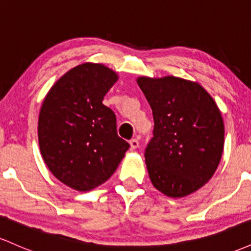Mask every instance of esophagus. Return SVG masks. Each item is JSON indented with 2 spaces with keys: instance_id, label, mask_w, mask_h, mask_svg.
I'll return each mask as SVG.
<instances>
[{
  "instance_id": "1",
  "label": "esophagus",
  "mask_w": 251,
  "mask_h": 251,
  "mask_svg": "<svg viewBox=\"0 0 251 251\" xmlns=\"http://www.w3.org/2000/svg\"><path fill=\"white\" fill-rule=\"evenodd\" d=\"M129 145H131L132 150H135L139 148V140L138 139H131L129 140Z\"/></svg>"
}]
</instances>
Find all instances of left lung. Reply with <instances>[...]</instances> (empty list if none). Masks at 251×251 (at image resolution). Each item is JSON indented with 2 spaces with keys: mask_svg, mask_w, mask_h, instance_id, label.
Here are the masks:
<instances>
[{
  "mask_svg": "<svg viewBox=\"0 0 251 251\" xmlns=\"http://www.w3.org/2000/svg\"><path fill=\"white\" fill-rule=\"evenodd\" d=\"M152 108L153 138L145 151L152 184L181 198L211 179L224 148V123L212 97L196 81L177 76H139Z\"/></svg>",
  "mask_w": 251,
  "mask_h": 251,
  "instance_id": "1",
  "label": "left lung"
}]
</instances>
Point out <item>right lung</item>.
Masks as SVG:
<instances>
[{
  "instance_id": "add662e5",
  "label": "right lung",
  "mask_w": 251,
  "mask_h": 251,
  "mask_svg": "<svg viewBox=\"0 0 251 251\" xmlns=\"http://www.w3.org/2000/svg\"><path fill=\"white\" fill-rule=\"evenodd\" d=\"M118 77L102 63H81L63 74L42 102L41 155L54 177L76 191L105 183L129 148L117 134L116 114L102 103Z\"/></svg>"
}]
</instances>
